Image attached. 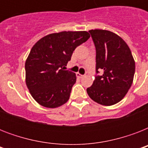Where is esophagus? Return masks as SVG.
Instances as JSON below:
<instances>
[{
    "label": "esophagus",
    "mask_w": 148,
    "mask_h": 148,
    "mask_svg": "<svg viewBox=\"0 0 148 148\" xmlns=\"http://www.w3.org/2000/svg\"><path fill=\"white\" fill-rule=\"evenodd\" d=\"M77 77H80V78H82L83 77H84V75H83V74H81L80 73H77Z\"/></svg>",
    "instance_id": "obj_1"
}]
</instances>
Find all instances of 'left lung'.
<instances>
[{"label":"left lung","instance_id":"obj_1","mask_svg":"<svg viewBox=\"0 0 148 148\" xmlns=\"http://www.w3.org/2000/svg\"><path fill=\"white\" fill-rule=\"evenodd\" d=\"M89 32L96 49V75L87 92L97 103L113 105L121 101L131 88L135 62L127 45L116 34L99 29ZM99 69L103 75H99Z\"/></svg>","mask_w":148,"mask_h":148}]
</instances>
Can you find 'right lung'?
<instances>
[{"instance_id":"add662e5","label":"right lung","mask_w":148,"mask_h":148,"mask_svg":"<svg viewBox=\"0 0 148 148\" xmlns=\"http://www.w3.org/2000/svg\"><path fill=\"white\" fill-rule=\"evenodd\" d=\"M89 38L87 31H62L45 36L31 48L25 62L26 84L40 105L55 108L68 101L77 78L64 66Z\"/></svg>"}]
</instances>
